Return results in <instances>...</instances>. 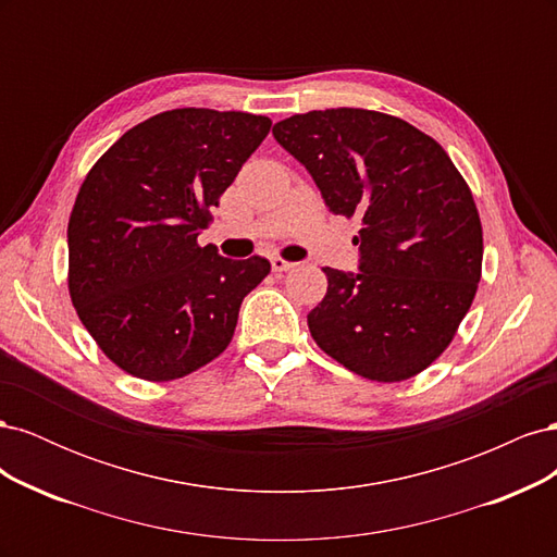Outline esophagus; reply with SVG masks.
I'll list each match as a JSON object with an SVG mask.
<instances>
[{
    "mask_svg": "<svg viewBox=\"0 0 557 557\" xmlns=\"http://www.w3.org/2000/svg\"><path fill=\"white\" fill-rule=\"evenodd\" d=\"M295 264L293 262H288V260H283V258H272V269L276 274H281V272H290Z\"/></svg>",
    "mask_w": 557,
    "mask_h": 557,
    "instance_id": "1",
    "label": "esophagus"
}]
</instances>
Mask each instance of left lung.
Here are the masks:
<instances>
[{
    "instance_id": "1",
    "label": "left lung",
    "mask_w": 557,
    "mask_h": 557,
    "mask_svg": "<svg viewBox=\"0 0 557 557\" xmlns=\"http://www.w3.org/2000/svg\"><path fill=\"white\" fill-rule=\"evenodd\" d=\"M276 141L307 166L332 213L360 218V274L325 267L313 342L352 374L399 383L453 342L474 301L483 230L446 150L401 117L325 109L285 117Z\"/></svg>"
}]
</instances>
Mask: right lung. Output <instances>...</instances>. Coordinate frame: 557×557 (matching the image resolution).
<instances>
[{
  "label": "right lung",
  "mask_w": 557,
  "mask_h": 557,
  "mask_svg": "<svg viewBox=\"0 0 557 557\" xmlns=\"http://www.w3.org/2000/svg\"><path fill=\"white\" fill-rule=\"evenodd\" d=\"M269 127L267 115L172 109L127 129L83 178L66 285L81 323L123 372L174 381L230 346L244 297L272 264L221 258L197 237Z\"/></svg>",
  "instance_id": "add662e5"
}]
</instances>
